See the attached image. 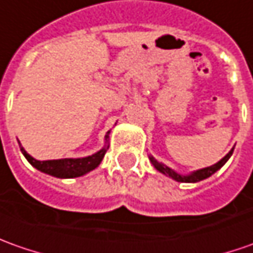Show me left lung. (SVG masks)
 <instances>
[{
  "label": "left lung",
  "mask_w": 253,
  "mask_h": 253,
  "mask_svg": "<svg viewBox=\"0 0 253 253\" xmlns=\"http://www.w3.org/2000/svg\"><path fill=\"white\" fill-rule=\"evenodd\" d=\"M234 151V148L231 150L230 153L227 154L224 158H222L221 161H218L217 164H214L211 167H207V168H203V169H199L196 172H193V173H190V175H187V176H182V175H178L176 172H173L172 169H169L168 167H165V165H162L158 161H155L153 157H150V160L153 162V165L157 168V169L162 172V173H165V175H168L172 179H175V180H178V182H200V180H203V179L209 178V176H211L214 172H217V170L221 168L222 165L225 164V162L228 161V158L231 157V154Z\"/></svg>",
  "instance_id": "1"
}]
</instances>
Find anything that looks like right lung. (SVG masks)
<instances>
[{"label": "right lung", "instance_id": "1", "mask_svg": "<svg viewBox=\"0 0 253 253\" xmlns=\"http://www.w3.org/2000/svg\"><path fill=\"white\" fill-rule=\"evenodd\" d=\"M21 151L25 155V158L31 162L36 169L42 170L44 173H48L51 176H56V178H77V176H81L84 173L95 169L102 161L105 153H106V150L103 148L96 154L91 155V157H85V158H77V160L64 158V160L38 161V160H35L33 157H31L29 154L26 153L23 150V147H21Z\"/></svg>", "mask_w": 253, "mask_h": 253}]
</instances>
